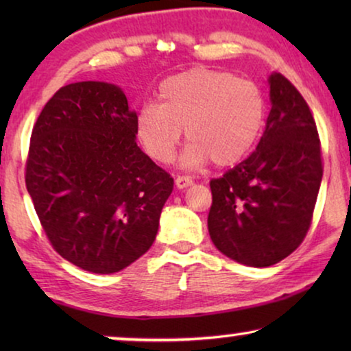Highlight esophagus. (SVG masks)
<instances>
[{"instance_id": "34e87169", "label": "esophagus", "mask_w": 351, "mask_h": 351, "mask_svg": "<svg viewBox=\"0 0 351 351\" xmlns=\"http://www.w3.org/2000/svg\"><path fill=\"white\" fill-rule=\"evenodd\" d=\"M193 184V180H191V177H186V176H179L176 179V185L177 189H186V186H190Z\"/></svg>"}]
</instances>
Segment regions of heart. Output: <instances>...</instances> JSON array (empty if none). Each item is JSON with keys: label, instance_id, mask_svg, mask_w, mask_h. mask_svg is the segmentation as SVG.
<instances>
[{"label": "heart", "instance_id": "b5f03b06", "mask_svg": "<svg viewBox=\"0 0 351 351\" xmlns=\"http://www.w3.org/2000/svg\"><path fill=\"white\" fill-rule=\"evenodd\" d=\"M265 123V99L256 83L223 70L196 66L166 78L158 105L136 114V137L152 160L169 162L180 141H189L182 165L232 166L251 152Z\"/></svg>", "mask_w": 351, "mask_h": 351}]
</instances>
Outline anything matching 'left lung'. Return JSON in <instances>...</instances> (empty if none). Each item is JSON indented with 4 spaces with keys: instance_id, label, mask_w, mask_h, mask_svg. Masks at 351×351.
Wrapping results in <instances>:
<instances>
[{
    "instance_id": "obj_1",
    "label": "left lung",
    "mask_w": 351,
    "mask_h": 351,
    "mask_svg": "<svg viewBox=\"0 0 351 351\" xmlns=\"http://www.w3.org/2000/svg\"><path fill=\"white\" fill-rule=\"evenodd\" d=\"M271 110L246 160L210 180L208 228L214 246L247 267L275 265L308 232L323 179L321 143L305 99L271 73Z\"/></svg>"
}]
</instances>
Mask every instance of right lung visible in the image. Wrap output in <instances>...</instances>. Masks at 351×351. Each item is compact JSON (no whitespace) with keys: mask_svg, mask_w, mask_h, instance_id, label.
Masks as SVG:
<instances>
[{"mask_svg":"<svg viewBox=\"0 0 351 351\" xmlns=\"http://www.w3.org/2000/svg\"><path fill=\"white\" fill-rule=\"evenodd\" d=\"M121 88H60L33 126L25 184L52 247L86 271L117 273L155 241L174 179L136 142Z\"/></svg>","mask_w":351,"mask_h":351,"instance_id":"right-lung-1","label":"right lung"}]
</instances>
